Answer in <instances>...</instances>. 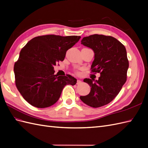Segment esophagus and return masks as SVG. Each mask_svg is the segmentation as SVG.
<instances>
[{
	"label": "esophagus",
	"instance_id": "esophagus-1",
	"mask_svg": "<svg viewBox=\"0 0 148 148\" xmlns=\"http://www.w3.org/2000/svg\"><path fill=\"white\" fill-rule=\"evenodd\" d=\"M81 83H82V81H81V80H77V85L80 84Z\"/></svg>",
	"mask_w": 148,
	"mask_h": 148
}]
</instances>
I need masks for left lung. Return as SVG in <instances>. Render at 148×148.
<instances>
[{"label":"left lung","instance_id":"obj_1","mask_svg":"<svg viewBox=\"0 0 148 148\" xmlns=\"http://www.w3.org/2000/svg\"><path fill=\"white\" fill-rule=\"evenodd\" d=\"M81 44L94 52L91 71L100 73V77L98 80L84 79L91 86L90 92L80 98L92 107L107 105L118 95L127 80L129 61L125 46L115 38L102 34L84 37Z\"/></svg>","mask_w":148,"mask_h":148}]
</instances>
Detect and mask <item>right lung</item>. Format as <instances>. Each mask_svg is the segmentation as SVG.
<instances>
[{
	"instance_id": "add662e5",
	"label": "right lung",
	"mask_w": 148,
	"mask_h": 148,
	"mask_svg": "<svg viewBox=\"0 0 148 148\" xmlns=\"http://www.w3.org/2000/svg\"><path fill=\"white\" fill-rule=\"evenodd\" d=\"M80 38L40 36L32 38L21 49L14 67L16 85L31 106L38 108L51 106L58 100L64 86L76 84L77 79L70 75H55L53 66L64 60L67 50Z\"/></svg>"
}]
</instances>
